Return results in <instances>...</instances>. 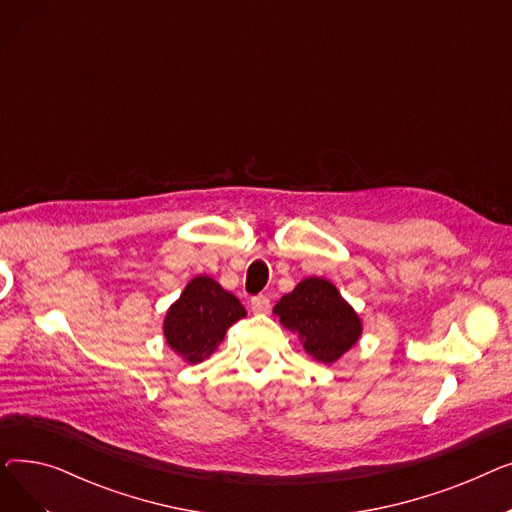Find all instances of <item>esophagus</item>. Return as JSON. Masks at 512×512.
Returning <instances> with one entry per match:
<instances>
[{
  "label": "esophagus",
  "instance_id": "obj_1",
  "mask_svg": "<svg viewBox=\"0 0 512 512\" xmlns=\"http://www.w3.org/2000/svg\"><path fill=\"white\" fill-rule=\"evenodd\" d=\"M270 309H272V305H270V299L267 297H253L251 299V311L253 313H270Z\"/></svg>",
  "mask_w": 512,
  "mask_h": 512
}]
</instances>
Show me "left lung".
Returning a JSON list of instances; mask_svg holds the SVG:
<instances>
[{
    "mask_svg": "<svg viewBox=\"0 0 512 512\" xmlns=\"http://www.w3.org/2000/svg\"><path fill=\"white\" fill-rule=\"evenodd\" d=\"M274 315L290 332H297L305 351L321 361L334 363L357 344L363 324L338 288L324 278H305L276 303Z\"/></svg>",
    "mask_w": 512,
    "mask_h": 512,
    "instance_id": "obj_1",
    "label": "left lung"
}]
</instances>
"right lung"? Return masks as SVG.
Wrapping results in <instances>:
<instances>
[{"instance_id":"right-lung-1","label":"right lung","mask_w":512,"mask_h":512,"mask_svg":"<svg viewBox=\"0 0 512 512\" xmlns=\"http://www.w3.org/2000/svg\"><path fill=\"white\" fill-rule=\"evenodd\" d=\"M245 315V307L234 294L209 276H197L168 309L164 336L176 355L195 365L205 361L224 340L234 321Z\"/></svg>"}]
</instances>
